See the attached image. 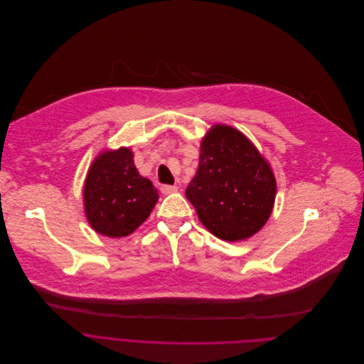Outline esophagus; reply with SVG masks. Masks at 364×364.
Instances as JSON below:
<instances>
[{
    "label": "esophagus",
    "instance_id": "obj_1",
    "mask_svg": "<svg viewBox=\"0 0 364 364\" xmlns=\"http://www.w3.org/2000/svg\"><path fill=\"white\" fill-rule=\"evenodd\" d=\"M161 192H162L164 195L175 193V192H178V186H172V185H164V186L161 188Z\"/></svg>",
    "mask_w": 364,
    "mask_h": 364
}]
</instances>
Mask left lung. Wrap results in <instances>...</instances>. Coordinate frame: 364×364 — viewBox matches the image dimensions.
Masks as SVG:
<instances>
[{
	"mask_svg": "<svg viewBox=\"0 0 364 364\" xmlns=\"http://www.w3.org/2000/svg\"><path fill=\"white\" fill-rule=\"evenodd\" d=\"M275 192L272 169L252 141L231 126H212L185 192L205 228L231 242L252 237L268 221Z\"/></svg>",
	"mask_w": 364,
	"mask_h": 364,
	"instance_id": "left-lung-1",
	"label": "left lung"
}]
</instances>
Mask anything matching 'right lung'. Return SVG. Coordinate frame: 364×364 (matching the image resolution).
<instances>
[{
	"mask_svg": "<svg viewBox=\"0 0 364 364\" xmlns=\"http://www.w3.org/2000/svg\"><path fill=\"white\" fill-rule=\"evenodd\" d=\"M158 199L152 182L139 175L129 148L102 152L85 181L87 221L96 232L110 238L130 235L148 220Z\"/></svg>",
	"mask_w": 364,
	"mask_h": 364,
	"instance_id": "obj_1",
	"label": "right lung"
}]
</instances>
